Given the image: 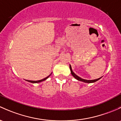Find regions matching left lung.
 <instances>
[{
	"instance_id": "8db88e82",
	"label": "left lung",
	"mask_w": 121,
	"mask_h": 121,
	"mask_svg": "<svg viewBox=\"0 0 121 121\" xmlns=\"http://www.w3.org/2000/svg\"><path fill=\"white\" fill-rule=\"evenodd\" d=\"M69 68H70L71 74H72V75L73 76V77H74L75 78L77 79L78 80V81H82V82H85V83H93V82H96V81H97L98 80H99L101 78H101H98V79H94V80H86V79H82V78H80L79 77H78V76L77 75H76L75 73L74 72H73V71H72V68H71V65H69Z\"/></svg>"
}]
</instances>
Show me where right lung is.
Masks as SVG:
<instances>
[{
	"instance_id": "add662e5",
	"label": "right lung",
	"mask_w": 121,
	"mask_h": 121,
	"mask_svg": "<svg viewBox=\"0 0 121 121\" xmlns=\"http://www.w3.org/2000/svg\"><path fill=\"white\" fill-rule=\"evenodd\" d=\"M51 75V74H50ZM50 75H49L48 77H47L46 78H45L43 79H41V80H39V81H29V80H26V81H28V82H31V83H39V82H42V81H44V80L46 79L47 78H48L49 77H50Z\"/></svg>"
}]
</instances>
